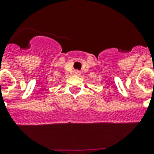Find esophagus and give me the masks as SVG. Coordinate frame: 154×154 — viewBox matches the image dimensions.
I'll use <instances>...</instances> for the list:
<instances>
[{
    "label": "esophagus",
    "mask_w": 154,
    "mask_h": 154,
    "mask_svg": "<svg viewBox=\"0 0 154 154\" xmlns=\"http://www.w3.org/2000/svg\"><path fill=\"white\" fill-rule=\"evenodd\" d=\"M75 73H77V74H80L79 71H75Z\"/></svg>",
    "instance_id": "1"
}]
</instances>
